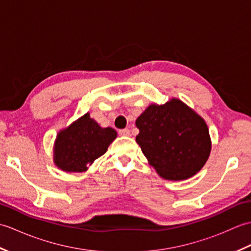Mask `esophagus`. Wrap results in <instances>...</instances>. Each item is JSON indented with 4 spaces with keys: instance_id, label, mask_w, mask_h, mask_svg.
Listing matches in <instances>:
<instances>
[{
    "instance_id": "obj_1",
    "label": "esophagus",
    "mask_w": 251,
    "mask_h": 251,
    "mask_svg": "<svg viewBox=\"0 0 251 251\" xmlns=\"http://www.w3.org/2000/svg\"><path fill=\"white\" fill-rule=\"evenodd\" d=\"M119 134L121 136H129L130 135V130L128 128H124V129H121L119 130Z\"/></svg>"
}]
</instances>
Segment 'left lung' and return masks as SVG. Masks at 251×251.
<instances>
[{
    "instance_id": "obj_1",
    "label": "left lung",
    "mask_w": 251,
    "mask_h": 251,
    "mask_svg": "<svg viewBox=\"0 0 251 251\" xmlns=\"http://www.w3.org/2000/svg\"><path fill=\"white\" fill-rule=\"evenodd\" d=\"M136 141L149 164L167 180L188 179L209 157L211 140L206 122L179 99L150 104L138 117Z\"/></svg>"
}]
</instances>
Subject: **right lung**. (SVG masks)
Masks as SVG:
<instances>
[{
  "mask_svg": "<svg viewBox=\"0 0 251 251\" xmlns=\"http://www.w3.org/2000/svg\"><path fill=\"white\" fill-rule=\"evenodd\" d=\"M116 136L113 128H102L90 119L89 113L84 114L58 132L54 145V163L63 172H86L95 159L106 152Z\"/></svg>",
  "mask_w": 251,
  "mask_h": 251,
  "instance_id": "add662e5",
  "label": "right lung"
}]
</instances>
